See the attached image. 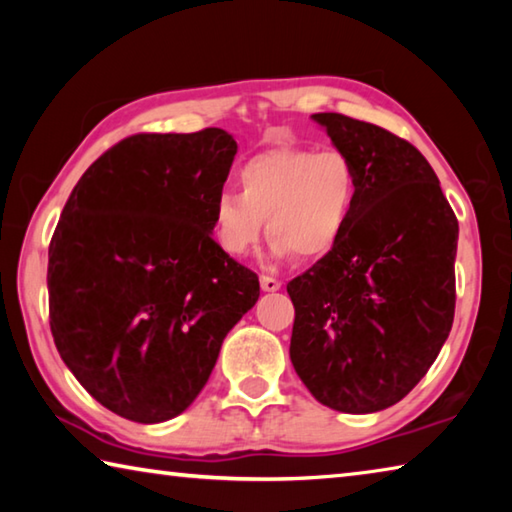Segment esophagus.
Masks as SVG:
<instances>
[{
  "label": "esophagus",
  "mask_w": 512,
  "mask_h": 512,
  "mask_svg": "<svg viewBox=\"0 0 512 512\" xmlns=\"http://www.w3.org/2000/svg\"><path fill=\"white\" fill-rule=\"evenodd\" d=\"M259 284H262L264 291H277V289L282 287V282L275 280V277H271V275H262V277H259Z\"/></svg>",
  "instance_id": "34e87169"
}]
</instances>
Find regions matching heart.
<instances>
[{"label": "heart", "mask_w": 512, "mask_h": 512, "mask_svg": "<svg viewBox=\"0 0 512 512\" xmlns=\"http://www.w3.org/2000/svg\"><path fill=\"white\" fill-rule=\"evenodd\" d=\"M237 178L241 194L223 189L212 203L214 239L232 257L255 248L264 219L273 257L325 255L343 237L357 205V173L336 149H268L241 164Z\"/></svg>", "instance_id": "heart-1"}]
</instances>
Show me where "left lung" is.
Wrapping results in <instances>:
<instances>
[{"instance_id":"obj_1","label":"left lung","mask_w":512,"mask_h":512,"mask_svg":"<svg viewBox=\"0 0 512 512\" xmlns=\"http://www.w3.org/2000/svg\"><path fill=\"white\" fill-rule=\"evenodd\" d=\"M357 173L343 237L287 284L291 363L320 404L375 413L413 391L456 307L458 221L424 155L368 121L318 112Z\"/></svg>"}]
</instances>
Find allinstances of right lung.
I'll list each match as a JSON object with an SVG mask.
<instances>
[{"label":"right lung","instance_id":"right-lung-1","mask_svg":"<svg viewBox=\"0 0 512 512\" xmlns=\"http://www.w3.org/2000/svg\"><path fill=\"white\" fill-rule=\"evenodd\" d=\"M237 142L221 128L142 133L90 164L49 244L60 359L121 418H176L203 391L259 280L212 239Z\"/></svg>","mask_w":512,"mask_h":512}]
</instances>
